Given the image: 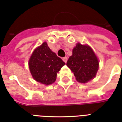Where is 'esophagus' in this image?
I'll return each instance as SVG.
<instances>
[{
    "label": "esophagus",
    "instance_id": "esophagus-1",
    "mask_svg": "<svg viewBox=\"0 0 122 122\" xmlns=\"http://www.w3.org/2000/svg\"><path fill=\"white\" fill-rule=\"evenodd\" d=\"M62 60H63V61H64L65 63H66L67 61V57H64V58H62Z\"/></svg>",
    "mask_w": 122,
    "mask_h": 122
}]
</instances>
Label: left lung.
<instances>
[{
    "label": "left lung",
    "instance_id": "1",
    "mask_svg": "<svg viewBox=\"0 0 122 122\" xmlns=\"http://www.w3.org/2000/svg\"><path fill=\"white\" fill-rule=\"evenodd\" d=\"M66 64L74 72L76 80L83 83L93 79L99 69V61L92 48L80 43L74 47Z\"/></svg>",
    "mask_w": 122,
    "mask_h": 122
}]
</instances>
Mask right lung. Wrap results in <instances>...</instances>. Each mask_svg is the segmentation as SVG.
<instances>
[{
  "label": "right lung",
  "mask_w": 122,
  "mask_h": 122,
  "mask_svg": "<svg viewBox=\"0 0 122 122\" xmlns=\"http://www.w3.org/2000/svg\"><path fill=\"white\" fill-rule=\"evenodd\" d=\"M65 64L55 53L51 50L46 42L34 51L29 62L33 78L46 85L55 81L57 72Z\"/></svg>",
  "instance_id": "obj_1"
}]
</instances>
